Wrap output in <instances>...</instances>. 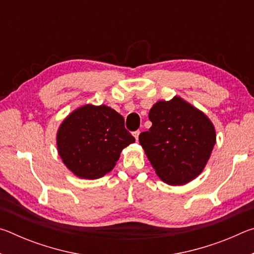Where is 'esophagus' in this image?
Masks as SVG:
<instances>
[{"instance_id":"esophagus-1","label":"esophagus","mask_w":254,"mask_h":254,"mask_svg":"<svg viewBox=\"0 0 254 254\" xmlns=\"http://www.w3.org/2000/svg\"><path fill=\"white\" fill-rule=\"evenodd\" d=\"M139 135H140V131H139V130L133 132V136H134V137H135V140H136V141H137V140H139Z\"/></svg>"}]
</instances>
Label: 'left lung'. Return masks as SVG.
I'll list each match as a JSON object with an SVG mask.
<instances>
[{
  "label": "left lung",
  "instance_id": "left-lung-1",
  "mask_svg": "<svg viewBox=\"0 0 254 254\" xmlns=\"http://www.w3.org/2000/svg\"><path fill=\"white\" fill-rule=\"evenodd\" d=\"M149 120L152 127L140 133L139 142L158 177L171 186L198 177L216 143L207 115L175 96L153 104Z\"/></svg>",
  "mask_w": 254,
  "mask_h": 254
}]
</instances>
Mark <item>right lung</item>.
I'll return each mask as SVG.
<instances>
[{"instance_id":"1","label":"right lung","mask_w":254,"mask_h":254,"mask_svg":"<svg viewBox=\"0 0 254 254\" xmlns=\"http://www.w3.org/2000/svg\"><path fill=\"white\" fill-rule=\"evenodd\" d=\"M135 141L124 119L106 105L86 104L60 124L57 149L65 166L77 177L98 179L109 174L122 150Z\"/></svg>"}]
</instances>
